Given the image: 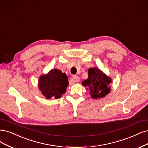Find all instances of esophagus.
<instances>
[{"label": "esophagus", "instance_id": "34e87169", "mask_svg": "<svg viewBox=\"0 0 148 148\" xmlns=\"http://www.w3.org/2000/svg\"><path fill=\"white\" fill-rule=\"evenodd\" d=\"M71 81H76V82H79V78L78 77V76H76V75H73V77L71 78V79H70Z\"/></svg>", "mask_w": 148, "mask_h": 148}]
</instances>
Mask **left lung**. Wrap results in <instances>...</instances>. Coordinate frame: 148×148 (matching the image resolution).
<instances>
[{
	"label": "left lung",
	"mask_w": 148,
	"mask_h": 148,
	"mask_svg": "<svg viewBox=\"0 0 148 148\" xmlns=\"http://www.w3.org/2000/svg\"><path fill=\"white\" fill-rule=\"evenodd\" d=\"M111 80L97 68H90L88 70V78L82 82V84L88 87L93 99L102 98L109 93L111 89L109 84Z\"/></svg>",
	"instance_id": "8db88e82"
}]
</instances>
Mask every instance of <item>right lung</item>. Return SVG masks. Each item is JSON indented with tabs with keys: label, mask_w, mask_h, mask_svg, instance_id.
I'll return each instance as SVG.
<instances>
[{
	"label": "right lung",
	"mask_w": 148,
	"mask_h": 148,
	"mask_svg": "<svg viewBox=\"0 0 148 148\" xmlns=\"http://www.w3.org/2000/svg\"><path fill=\"white\" fill-rule=\"evenodd\" d=\"M38 84L46 98L58 99L66 92L69 86L68 77L60 70L53 69L47 75L40 77Z\"/></svg>",
	"instance_id": "right-lung-1"
}]
</instances>
